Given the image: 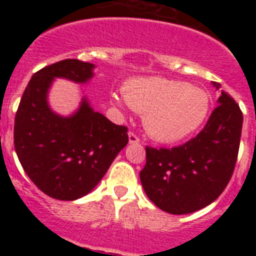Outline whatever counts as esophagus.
<instances>
[{
  "instance_id": "1",
  "label": "esophagus",
  "mask_w": 256,
  "mask_h": 256,
  "mask_svg": "<svg viewBox=\"0 0 256 256\" xmlns=\"http://www.w3.org/2000/svg\"><path fill=\"white\" fill-rule=\"evenodd\" d=\"M140 142V136H136V132H128V144H138Z\"/></svg>"
}]
</instances>
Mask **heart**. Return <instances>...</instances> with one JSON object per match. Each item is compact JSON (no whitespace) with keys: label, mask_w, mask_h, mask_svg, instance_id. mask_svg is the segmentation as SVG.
<instances>
[{"label":"heart","mask_w":256,"mask_h":256,"mask_svg":"<svg viewBox=\"0 0 256 256\" xmlns=\"http://www.w3.org/2000/svg\"><path fill=\"white\" fill-rule=\"evenodd\" d=\"M122 92L124 96H114L112 100L144 112L146 132L162 142L190 136L202 124L210 106L208 96L202 88L160 77L128 80Z\"/></svg>","instance_id":"obj_1"}]
</instances>
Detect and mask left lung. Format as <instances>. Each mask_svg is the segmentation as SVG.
<instances>
[{"instance_id": "1", "label": "left lung", "mask_w": 256, "mask_h": 256, "mask_svg": "<svg viewBox=\"0 0 256 256\" xmlns=\"http://www.w3.org/2000/svg\"><path fill=\"white\" fill-rule=\"evenodd\" d=\"M219 90L220 85L214 84ZM206 126L178 148L146 146L140 176L144 192L170 214L198 211L212 203L230 182L238 158L243 114L234 98L222 92Z\"/></svg>"}]
</instances>
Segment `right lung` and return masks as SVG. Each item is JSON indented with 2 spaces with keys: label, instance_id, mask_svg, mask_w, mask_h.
Segmentation results:
<instances>
[{
  "label": "right lung",
  "instance_id": "1",
  "mask_svg": "<svg viewBox=\"0 0 256 256\" xmlns=\"http://www.w3.org/2000/svg\"><path fill=\"white\" fill-rule=\"evenodd\" d=\"M94 65L64 60L38 70L26 86L14 120V148L36 186L54 199L74 200L88 194L128 144V128L112 124L82 100L72 116H60L48 104L56 77L84 84Z\"/></svg>",
  "mask_w": 256,
  "mask_h": 256
}]
</instances>
